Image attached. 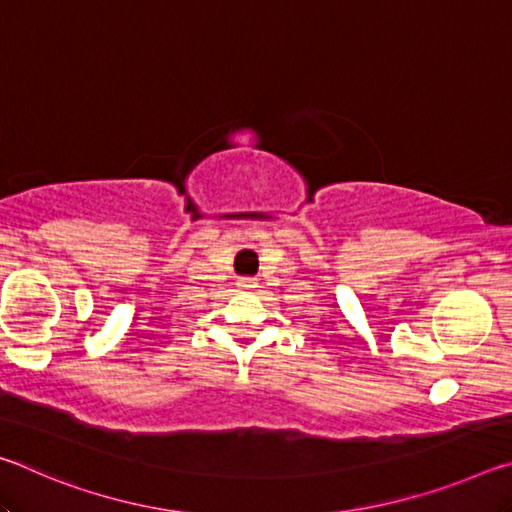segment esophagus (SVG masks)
Wrapping results in <instances>:
<instances>
[{"label": "esophagus", "instance_id": "1", "mask_svg": "<svg viewBox=\"0 0 512 512\" xmlns=\"http://www.w3.org/2000/svg\"><path fill=\"white\" fill-rule=\"evenodd\" d=\"M239 287L244 289V291L253 289V287H255V280H253V277H241V280H239Z\"/></svg>", "mask_w": 512, "mask_h": 512}]
</instances>
